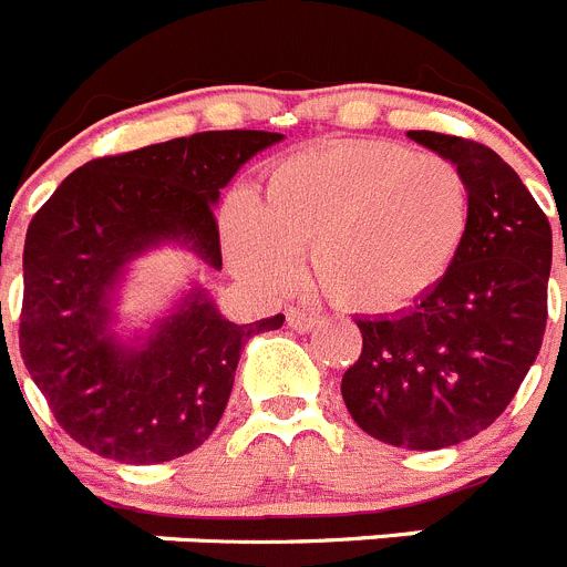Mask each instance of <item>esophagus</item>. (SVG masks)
<instances>
[{
  "label": "esophagus",
  "mask_w": 567,
  "mask_h": 567,
  "mask_svg": "<svg viewBox=\"0 0 567 567\" xmlns=\"http://www.w3.org/2000/svg\"><path fill=\"white\" fill-rule=\"evenodd\" d=\"M287 323H289V329H295V332H312L320 320L315 318L312 312H303V309H289Z\"/></svg>",
  "instance_id": "34e87169"
}]
</instances>
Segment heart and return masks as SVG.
Instances as JSON below:
<instances>
[{
	"label": "heart",
	"instance_id": "b5f03b06",
	"mask_svg": "<svg viewBox=\"0 0 567 567\" xmlns=\"http://www.w3.org/2000/svg\"><path fill=\"white\" fill-rule=\"evenodd\" d=\"M471 224L465 175L440 155L389 142L303 150L229 209L224 247L244 278L287 287L298 255L332 303L389 315L437 289Z\"/></svg>",
	"mask_w": 567,
	"mask_h": 567
}]
</instances>
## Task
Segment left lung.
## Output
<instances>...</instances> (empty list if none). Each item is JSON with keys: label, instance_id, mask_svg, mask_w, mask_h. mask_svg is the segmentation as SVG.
<instances>
[{"label": "left lung", "instance_id": "8db88e82", "mask_svg": "<svg viewBox=\"0 0 567 567\" xmlns=\"http://www.w3.org/2000/svg\"><path fill=\"white\" fill-rule=\"evenodd\" d=\"M405 135L465 175L468 233L449 275L412 309L358 318L363 352L340 394L380 443L437 452L488 429L537 360L554 238L494 150L429 130Z\"/></svg>", "mask_w": 567, "mask_h": 567}]
</instances>
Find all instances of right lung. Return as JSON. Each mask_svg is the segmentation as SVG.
Listing matches in <instances>:
<instances>
[{
    "instance_id": "add662e5",
    "label": "right lung",
    "mask_w": 567,
    "mask_h": 567,
    "mask_svg": "<svg viewBox=\"0 0 567 567\" xmlns=\"http://www.w3.org/2000/svg\"><path fill=\"white\" fill-rule=\"evenodd\" d=\"M280 142L264 130H213L96 158L33 215L19 349L84 449L130 465L195 452L227 409L247 340L284 327V315L233 323L202 280L144 327L122 315L133 264L155 249H184L221 272L215 204L249 158Z\"/></svg>"
}]
</instances>
